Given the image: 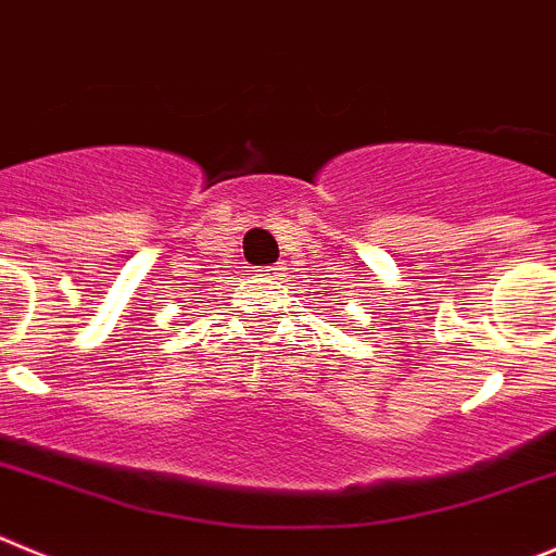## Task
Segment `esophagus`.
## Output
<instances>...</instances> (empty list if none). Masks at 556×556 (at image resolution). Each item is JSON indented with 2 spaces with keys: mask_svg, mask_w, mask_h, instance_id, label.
I'll use <instances>...</instances> for the list:
<instances>
[{
  "mask_svg": "<svg viewBox=\"0 0 556 556\" xmlns=\"http://www.w3.org/2000/svg\"><path fill=\"white\" fill-rule=\"evenodd\" d=\"M257 277L279 279V277H285V268L282 266H263V268H257Z\"/></svg>",
  "mask_w": 556,
  "mask_h": 556,
  "instance_id": "esophagus-1",
  "label": "esophagus"
}]
</instances>
